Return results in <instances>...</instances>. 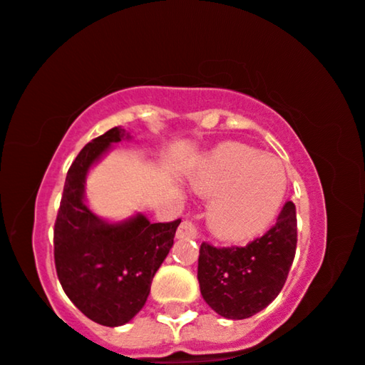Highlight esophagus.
<instances>
[{
	"label": "esophagus",
	"instance_id": "obj_1",
	"mask_svg": "<svg viewBox=\"0 0 365 365\" xmlns=\"http://www.w3.org/2000/svg\"><path fill=\"white\" fill-rule=\"evenodd\" d=\"M177 237L178 239H195L197 237V229L195 225L192 222H188V220H183L182 224H180V227L177 229Z\"/></svg>",
	"mask_w": 365,
	"mask_h": 365
}]
</instances>
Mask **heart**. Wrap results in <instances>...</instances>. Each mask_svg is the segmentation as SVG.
<instances>
[{
    "instance_id": "heart-1",
    "label": "heart",
    "mask_w": 365,
    "mask_h": 365,
    "mask_svg": "<svg viewBox=\"0 0 365 365\" xmlns=\"http://www.w3.org/2000/svg\"><path fill=\"white\" fill-rule=\"evenodd\" d=\"M190 183L198 195L212 198L207 227L224 242H244L266 232L288 192L283 163L241 143L212 150Z\"/></svg>"
}]
</instances>
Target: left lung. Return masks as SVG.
Masks as SVG:
<instances>
[{
  "instance_id": "1",
  "label": "left lung",
  "mask_w": 365,
  "mask_h": 365,
  "mask_svg": "<svg viewBox=\"0 0 365 365\" xmlns=\"http://www.w3.org/2000/svg\"><path fill=\"white\" fill-rule=\"evenodd\" d=\"M297 251V209L286 202L274 227L244 247L204 242L197 278L202 298L215 313L242 320L264 310L283 289Z\"/></svg>"
}]
</instances>
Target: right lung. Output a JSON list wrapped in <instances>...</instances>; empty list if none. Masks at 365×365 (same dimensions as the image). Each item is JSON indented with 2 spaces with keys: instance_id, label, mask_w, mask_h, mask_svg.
<instances>
[{
  "instance_id": "add662e5",
  "label": "right lung",
  "mask_w": 365,
  "mask_h": 365,
  "mask_svg": "<svg viewBox=\"0 0 365 365\" xmlns=\"http://www.w3.org/2000/svg\"><path fill=\"white\" fill-rule=\"evenodd\" d=\"M123 140H131V135L113 128L77 155L67 172L53 229L55 267L63 292L87 318L104 327L128 324L145 307L180 224V219L151 224L140 212L110 222L87 205V175Z\"/></svg>"
}]
</instances>
